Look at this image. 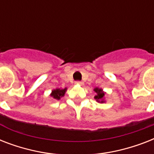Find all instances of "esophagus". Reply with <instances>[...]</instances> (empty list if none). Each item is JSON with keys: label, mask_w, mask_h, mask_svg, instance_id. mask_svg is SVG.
Instances as JSON below:
<instances>
[{"label": "esophagus", "mask_w": 154, "mask_h": 154, "mask_svg": "<svg viewBox=\"0 0 154 154\" xmlns=\"http://www.w3.org/2000/svg\"><path fill=\"white\" fill-rule=\"evenodd\" d=\"M76 84L80 85H83V82H80V81H78V82H76Z\"/></svg>", "instance_id": "obj_1"}]
</instances>
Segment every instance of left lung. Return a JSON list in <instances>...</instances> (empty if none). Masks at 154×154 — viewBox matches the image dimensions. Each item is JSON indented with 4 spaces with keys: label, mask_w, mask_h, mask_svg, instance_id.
Listing matches in <instances>:
<instances>
[{
    "label": "left lung",
    "mask_w": 154,
    "mask_h": 154,
    "mask_svg": "<svg viewBox=\"0 0 154 154\" xmlns=\"http://www.w3.org/2000/svg\"><path fill=\"white\" fill-rule=\"evenodd\" d=\"M94 91L97 93V95L94 97V98L96 99L97 101H98V102H101V103L104 102L103 98H104V97H105V93L102 91V89L96 88V89H94Z\"/></svg>",
    "instance_id": "8db88e82"
}]
</instances>
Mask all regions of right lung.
I'll use <instances>...</instances> for the list:
<instances>
[{
  "instance_id": "1",
  "label": "right lung",
  "mask_w": 154,
  "mask_h": 154,
  "mask_svg": "<svg viewBox=\"0 0 154 154\" xmlns=\"http://www.w3.org/2000/svg\"><path fill=\"white\" fill-rule=\"evenodd\" d=\"M66 91V89H54L52 93L51 96L53 97L54 99H57V100H59L60 99L61 97H63L65 95V93Z\"/></svg>"
}]
</instances>
